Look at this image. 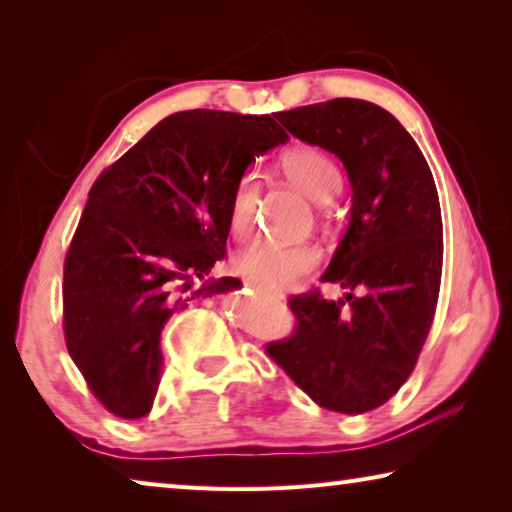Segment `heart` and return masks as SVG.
Listing matches in <instances>:
<instances>
[{
    "label": "heart",
    "instance_id": "1",
    "mask_svg": "<svg viewBox=\"0 0 512 512\" xmlns=\"http://www.w3.org/2000/svg\"><path fill=\"white\" fill-rule=\"evenodd\" d=\"M282 173L289 183L316 205H327L341 192L343 176L339 164L314 146H298L282 155ZM259 205V183L253 173L241 176L230 196L228 221L232 235L244 239L255 228ZM320 253L309 244H253L235 259V268L250 284L268 293L289 291L316 271Z\"/></svg>",
    "mask_w": 512,
    "mask_h": 512
}]
</instances>
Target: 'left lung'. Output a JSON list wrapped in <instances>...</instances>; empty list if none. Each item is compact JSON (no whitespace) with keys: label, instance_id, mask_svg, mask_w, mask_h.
I'll return each mask as SVG.
<instances>
[{"label":"left lung","instance_id":"obj_1","mask_svg":"<svg viewBox=\"0 0 512 512\" xmlns=\"http://www.w3.org/2000/svg\"><path fill=\"white\" fill-rule=\"evenodd\" d=\"M277 119L348 171L350 223L320 277L348 293L293 296L296 332L266 352L318 406L366 413L409 379L436 314L443 275L436 183L413 137L375 103L332 99Z\"/></svg>","mask_w":512,"mask_h":512}]
</instances>
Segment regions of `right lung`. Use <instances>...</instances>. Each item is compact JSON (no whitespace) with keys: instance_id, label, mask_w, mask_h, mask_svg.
Listing matches in <instances>:
<instances>
[{"instance_id":"add662e5","label":"right lung","mask_w":512,"mask_h":512,"mask_svg":"<svg viewBox=\"0 0 512 512\" xmlns=\"http://www.w3.org/2000/svg\"><path fill=\"white\" fill-rule=\"evenodd\" d=\"M275 117L176 112L92 185L65 257V343L119 418L151 411L173 311L241 287L237 277L192 282L225 257L230 196L250 162L289 140Z\"/></svg>"}]
</instances>
